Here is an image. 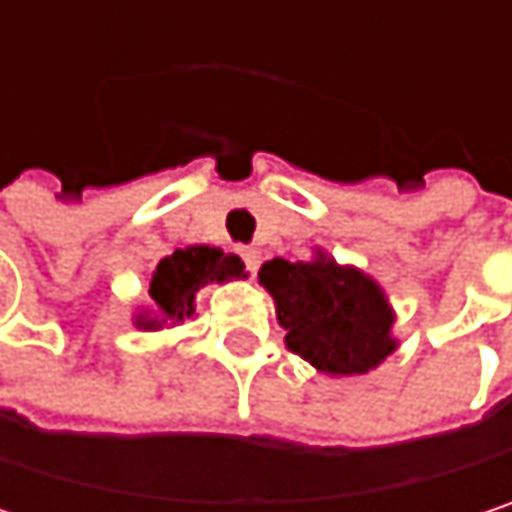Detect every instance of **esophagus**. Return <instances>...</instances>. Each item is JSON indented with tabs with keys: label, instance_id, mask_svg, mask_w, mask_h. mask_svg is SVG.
Returning a JSON list of instances; mask_svg holds the SVG:
<instances>
[{
	"label": "esophagus",
	"instance_id": "34e87169",
	"mask_svg": "<svg viewBox=\"0 0 512 512\" xmlns=\"http://www.w3.org/2000/svg\"><path fill=\"white\" fill-rule=\"evenodd\" d=\"M240 257H243V263H246V269H249V272H255L257 266H260V252L252 249V246L240 249Z\"/></svg>",
	"mask_w": 512,
	"mask_h": 512
}]
</instances>
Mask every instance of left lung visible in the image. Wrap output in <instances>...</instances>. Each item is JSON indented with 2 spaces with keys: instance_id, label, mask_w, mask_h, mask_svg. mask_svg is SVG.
Returning a JSON list of instances; mask_svg holds the SVG:
<instances>
[{
  "instance_id": "1",
  "label": "left lung",
  "mask_w": 512,
  "mask_h": 512,
  "mask_svg": "<svg viewBox=\"0 0 512 512\" xmlns=\"http://www.w3.org/2000/svg\"><path fill=\"white\" fill-rule=\"evenodd\" d=\"M275 299L287 347L332 376H356L394 353V314L373 278L332 257H272L257 272Z\"/></svg>"
}]
</instances>
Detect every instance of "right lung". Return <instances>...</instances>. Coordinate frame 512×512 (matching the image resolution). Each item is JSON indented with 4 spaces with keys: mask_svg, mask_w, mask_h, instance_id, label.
Wrapping results in <instances>:
<instances>
[{
    "mask_svg": "<svg viewBox=\"0 0 512 512\" xmlns=\"http://www.w3.org/2000/svg\"><path fill=\"white\" fill-rule=\"evenodd\" d=\"M246 266L237 255H225L222 249L210 246H189L177 249L174 255L162 257L156 263L151 278V314H139L136 326L142 329H159L162 323H180L183 317L195 314V293L204 284H222L231 278H243Z\"/></svg>",
    "mask_w": 512,
    "mask_h": 512,
    "instance_id": "add662e5",
    "label": "right lung"
}]
</instances>
